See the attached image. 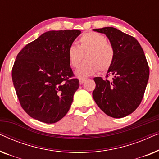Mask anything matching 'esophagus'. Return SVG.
Returning a JSON list of instances; mask_svg holds the SVG:
<instances>
[{"instance_id":"34e87169","label":"esophagus","mask_w":159,"mask_h":159,"mask_svg":"<svg viewBox=\"0 0 159 159\" xmlns=\"http://www.w3.org/2000/svg\"><path fill=\"white\" fill-rule=\"evenodd\" d=\"M85 78H79V81H80V84H82L83 82L85 81Z\"/></svg>"}]
</instances>
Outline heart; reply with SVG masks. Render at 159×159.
Instances as JSON below:
<instances>
[{"label":"heart","instance_id":"obj_1","mask_svg":"<svg viewBox=\"0 0 159 159\" xmlns=\"http://www.w3.org/2000/svg\"><path fill=\"white\" fill-rule=\"evenodd\" d=\"M114 49L103 34L95 32H87L80 37L79 45H71L67 51L70 66L76 68L83 56L85 61L75 71L79 77L93 75L98 70L106 71L114 62Z\"/></svg>","mask_w":159,"mask_h":159}]
</instances>
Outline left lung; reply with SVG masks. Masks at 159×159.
<instances>
[{"instance_id":"obj_1","label":"left lung","mask_w":159,"mask_h":159,"mask_svg":"<svg viewBox=\"0 0 159 159\" xmlns=\"http://www.w3.org/2000/svg\"><path fill=\"white\" fill-rule=\"evenodd\" d=\"M105 34L114 49V62L106 74L111 80L95 77L93 97L108 116L122 118L132 114L142 101L149 78L144 51L133 37L111 27L94 29Z\"/></svg>"}]
</instances>
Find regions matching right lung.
<instances>
[{"instance_id": "add662e5", "label": "right lung", "mask_w": 159, "mask_h": 159, "mask_svg": "<svg viewBox=\"0 0 159 159\" xmlns=\"http://www.w3.org/2000/svg\"><path fill=\"white\" fill-rule=\"evenodd\" d=\"M80 34L78 30L48 31L17 55L13 83L21 107L32 118L53 124L69 111L80 82L72 78L67 51Z\"/></svg>"}]
</instances>
